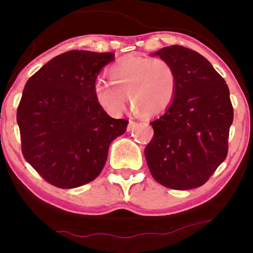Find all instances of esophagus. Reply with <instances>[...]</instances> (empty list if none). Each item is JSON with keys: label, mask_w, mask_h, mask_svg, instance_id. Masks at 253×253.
Instances as JSON below:
<instances>
[{"label": "esophagus", "mask_w": 253, "mask_h": 253, "mask_svg": "<svg viewBox=\"0 0 253 253\" xmlns=\"http://www.w3.org/2000/svg\"><path fill=\"white\" fill-rule=\"evenodd\" d=\"M134 126H136V122H134V121H132V120H130L129 124H127V131H131Z\"/></svg>", "instance_id": "esophagus-1"}]
</instances>
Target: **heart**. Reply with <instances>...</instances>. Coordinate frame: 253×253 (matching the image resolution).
<instances>
[{"label":"heart","instance_id":"1","mask_svg":"<svg viewBox=\"0 0 253 253\" xmlns=\"http://www.w3.org/2000/svg\"><path fill=\"white\" fill-rule=\"evenodd\" d=\"M110 85L96 82L94 98L112 116H120L131 106L143 116L152 117L166 112L174 101L177 76L172 65L164 58L129 55L117 60L108 70Z\"/></svg>","mask_w":253,"mask_h":253}]
</instances>
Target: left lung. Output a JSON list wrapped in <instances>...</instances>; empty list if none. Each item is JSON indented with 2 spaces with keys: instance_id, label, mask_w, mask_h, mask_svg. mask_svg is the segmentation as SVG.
<instances>
[{
  "instance_id": "left-lung-1",
  "label": "left lung",
  "mask_w": 253,
  "mask_h": 253,
  "mask_svg": "<svg viewBox=\"0 0 253 253\" xmlns=\"http://www.w3.org/2000/svg\"><path fill=\"white\" fill-rule=\"evenodd\" d=\"M151 56L174 67L177 89L170 107L151 122L154 136L145 147L147 166L166 188H198L227 157L234 119L229 88L210 61L189 48L168 46Z\"/></svg>"
}]
</instances>
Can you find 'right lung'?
<instances>
[{
	"label": "right lung",
	"instance_id": "1",
	"mask_svg": "<svg viewBox=\"0 0 253 253\" xmlns=\"http://www.w3.org/2000/svg\"><path fill=\"white\" fill-rule=\"evenodd\" d=\"M113 53L70 50L41 67L24 87L17 109L25 160L61 189L92 182L101 172L109 145L129 121L110 117L94 98L101 69Z\"/></svg>",
	"mask_w": 253,
	"mask_h": 253
}]
</instances>
